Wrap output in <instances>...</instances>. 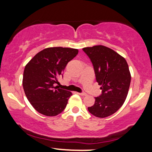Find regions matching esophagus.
Returning <instances> with one entry per match:
<instances>
[{"label": "esophagus", "instance_id": "1", "mask_svg": "<svg viewBox=\"0 0 152 152\" xmlns=\"http://www.w3.org/2000/svg\"><path fill=\"white\" fill-rule=\"evenodd\" d=\"M80 96H86V94L85 93H78Z\"/></svg>", "mask_w": 152, "mask_h": 152}]
</instances>
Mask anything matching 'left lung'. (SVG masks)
<instances>
[{
    "label": "left lung",
    "instance_id": "obj_1",
    "mask_svg": "<svg viewBox=\"0 0 152 152\" xmlns=\"http://www.w3.org/2000/svg\"><path fill=\"white\" fill-rule=\"evenodd\" d=\"M83 50L91 59L102 90L88 110L96 117H107L116 112L126 100L131 83L129 66L124 57L106 46L86 47Z\"/></svg>",
    "mask_w": 152,
    "mask_h": 152
}]
</instances>
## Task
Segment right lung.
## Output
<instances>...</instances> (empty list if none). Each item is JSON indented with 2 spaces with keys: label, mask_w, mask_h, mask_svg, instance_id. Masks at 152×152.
<instances>
[{
  "label": "right lung",
  "mask_w": 152,
  "mask_h": 152,
  "mask_svg": "<svg viewBox=\"0 0 152 152\" xmlns=\"http://www.w3.org/2000/svg\"><path fill=\"white\" fill-rule=\"evenodd\" d=\"M78 53L75 48H47L26 64L23 87L28 102L40 114L55 116L65 109L72 94L59 88L56 83L68 63Z\"/></svg>",
  "instance_id": "1"
}]
</instances>
